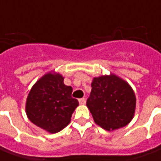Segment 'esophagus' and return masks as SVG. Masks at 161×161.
Returning a JSON list of instances; mask_svg holds the SVG:
<instances>
[{
    "label": "esophagus",
    "instance_id": "obj_1",
    "mask_svg": "<svg viewBox=\"0 0 161 161\" xmlns=\"http://www.w3.org/2000/svg\"><path fill=\"white\" fill-rule=\"evenodd\" d=\"M85 103H86V99H85V98H84V97L79 99V104H85Z\"/></svg>",
    "mask_w": 161,
    "mask_h": 161
}]
</instances>
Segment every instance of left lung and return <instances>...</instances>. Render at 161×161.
<instances>
[{
    "label": "left lung",
    "instance_id": "8db88e82",
    "mask_svg": "<svg viewBox=\"0 0 161 161\" xmlns=\"http://www.w3.org/2000/svg\"><path fill=\"white\" fill-rule=\"evenodd\" d=\"M86 105L94 121L112 131L124 127L133 118L135 94L131 86L115 75L95 77Z\"/></svg>",
    "mask_w": 161,
    "mask_h": 161
}]
</instances>
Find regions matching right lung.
<instances>
[{
  "mask_svg": "<svg viewBox=\"0 0 161 161\" xmlns=\"http://www.w3.org/2000/svg\"><path fill=\"white\" fill-rule=\"evenodd\" d=\"M71 93V86L64 84L61 75L46 74L29 93L26 103L28 118L51 133L61 131L69 123L74 110L79 104Z\"/></svg>",
  "mask_w": 161,
  "mask_h": 161,
  "instance_id": "right-lung-1",
  "label": "right lung"
}]
</instances>
